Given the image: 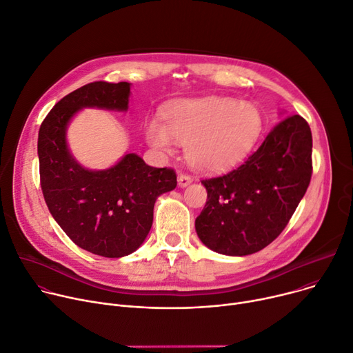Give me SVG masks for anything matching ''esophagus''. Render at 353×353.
<instances>
[{
    "instance_id": "esophagus-1",
    "label": "esophagus",
    "mask_w": 353,
    "mask_h": 353,
    "mask_svg": "<svg viewBox=\"0 0 353 353\" xmlns=\"http://www.w3.org/2000/svg\"><path fill=\"white\" fill-rule=\"evenodd\" d=\"M177 181H179V185H180V187H185V185H189V184L193 181V179H192L190 174L180 173L179 177H177Z\"/></svg>"
}]
</instances>
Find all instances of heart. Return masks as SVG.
<instances>
[{"mask_svg": "<svg viewBox=\"0 0 353 353\" xmlns=\"http://www.w3.org/2000/svg\"><path fill=\"white\" fill-rule=\"evenodd\" d=\"M263 129L260 110L231 98L183 101L164 112V125L152 121L148 139L153 148L172 153L174 142L185 145L192 166L217 173L240 163Z\"/></svg>", "mask_w": 353, "mask_h": 353, "instance_id": "b5f03b06", "label": "heart"}]
</instances>
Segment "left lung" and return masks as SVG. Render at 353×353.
I'll return each instance as SVG.
<instances>
[{
	"label": "left lung",
	"mask_w": 353,
	"mask_h": 353,
	"mask_svg": "<svg viewBox=\"0 0 353 353\" xmlns=\"http://www.w3.org/2000/svg\"><path fill=\"white\" fill-rule=\"evenodd\" d=\"M312 176V133L299 114L276 125L227 174L203 179L207 201L196 219L204 245L225 255L265 248L287 227Z\"/></svg>",
	"instance_id": "left-lung-1"
}]
</instances>
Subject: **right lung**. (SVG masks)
Instances as JSON below:
<instances>
[{
  "label": "right lung",
  "mask_w": 353,
  "mask_h": 353,
  "mask_svg": "<svg viewBox=\"0 0 353 353\" xmlns=\"http://www.w3.org/2000/svg\"><path fill=\"white\" fill-rule=\"evenodd\" d=\"M130 83L97 81L62 98L38 134L41 189L52 217L78 247L119 258L137 250L152 228L156 199L173 190L177 176L152 168L134 153L108 170H86L69 154L66 125L81 108L126 110Z\"/></svg>",
  "instance_id": "obj_1"
}]
</instances>
